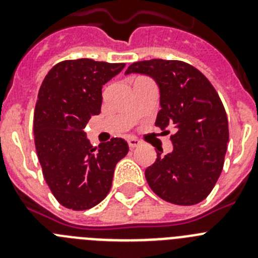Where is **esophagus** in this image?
Instances as JSON below:
<instances>
[{
	"instance_id": "34e87169",
	"label": "esophagus",
	"mask_w": 258,
	"mask_h": 258,
	"mask_svg": "<svg viewBox=\"0 0 258 258\" xmlns=\"http://www.w3.org/2000/svg\"><path fill=\"white\" fill-rule=\"evenodd\" d=\"M127 143H129V147H131V149L138 147V146L141 145V142L137 140V138H129V140H127Z\"/></svg>"
}]
</instances>
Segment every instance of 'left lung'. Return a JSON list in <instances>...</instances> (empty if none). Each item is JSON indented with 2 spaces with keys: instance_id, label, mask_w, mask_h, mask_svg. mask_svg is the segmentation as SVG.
Returning a JSON list of instances; mask_svg holds the SVG:
<instances>
[{
  "instance_id": "8db88e82",
  "label": "left lung",
  "mask_w": 258,
  "mask_h": 258,
  "mask_svg": "<svg viewBox=\"0 0 258 258\" xmlns=\"http://www.w3.org/2000/svg\"><path fill=\"white\" fill-rule=\"evenodd\" d=\"M125 74L151 76L160 89L155 125L172 127L173 151L146 169L151 190L165 202L194 206L213 190L225 161L229 122L221 98L199 70L182 60L136 61Z\"/></svg>"
}]
</instances>
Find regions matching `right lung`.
Returning <instances> with one entry per match:
<instances>
[{"label":"right lung","mask_w":258,"mask_h":258,"mask_svg":"<svg viewBox=\"0 0 258 258\" xmlns=\"http://www.w3.org/2000/svg\"><path fill=\"white\" fill-rule=\"evenodd\" d=\"M124 67L88 58L63 60L41 84L33 115L36 151L47 186L66 208L99 204L111 190L116 164L129 151L122 138L93 147L84 132L101 113L102 86Z\"/></svg>","instance_id":"add662e5"}]
</instances>
